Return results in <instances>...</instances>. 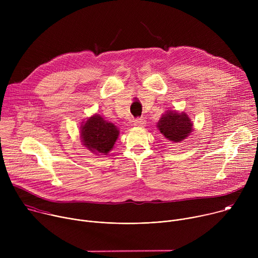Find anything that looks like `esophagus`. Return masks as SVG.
Instances as JSON below:
<instances>
[{
    "label": "esophagus",
    "mask_w": 258,
    "mask_h": 258,
    "mask_svg": "<svg viewBox=\"0 0 258 258\" xmlns=\"http://www.w3.org/2000/svg\"><path fill=\"white\" fill-rule=\"evenodd\" d=\"M134 124L136 126H144L146 124V120L144 117H139V118H136L135 121H134Z\"/></svg>",
    "instance_id": "obj_1"
}]
</instances>
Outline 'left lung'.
Masks as SVG:
<instances>
[{
	"mask_svg": "<svg viewBox=\"0 0 258 258\" xmlns=\"http://www.w3.org/2000/svg\"><path fill=\"white\" fill-rule=\"evenodd\" d=\"M157 127L169 141L179 143L186 139L193 131L191 119L185 113L167 111L159 119Z\"/></svg>",
	"mask_w": 258,
	"mask_h": 258,
	"instance_id": "left-lung-1",
	"label": "left lung"
}]
</instances>
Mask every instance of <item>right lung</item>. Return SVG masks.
I'll return each instance as SVG.
<instances>
[{"instance_id":"obj_1","label":"right lung","mask_w":258,"mask_h":258,"mask_svg":"<svg viewBox=\"0 0 258 258\" xmlns=\"http://www.w3.org/2000/svg\"><path fill=\"white\" fill-rule=\"evenodd\" d=\"M118 134L113 123L105 121L100 115L92 116L82 126L84 145L92 152L104 155L113 148Z\"/></svg>"}]
</instances>
